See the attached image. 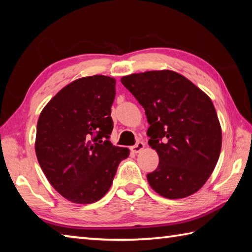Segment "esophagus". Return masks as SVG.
I'll return each mask as SVG.
<instances>
[{"label": "esophagus", "mask_w": 252, "mask_h": 252, "mask_svg": "<svg viewBox=\"0 0 252 252\" xmlns=\"http://www.w3.org/2000/svg\"><path fill=\"white\" fill-rule=\"evenodd\" d=\"M144 147H146V144H144L143 142H138L135 144V146L131 148V151L133 153H139V152H141L143 150Z\"/></svg>", "instance_id": "esophagus-1"}]
</instances>
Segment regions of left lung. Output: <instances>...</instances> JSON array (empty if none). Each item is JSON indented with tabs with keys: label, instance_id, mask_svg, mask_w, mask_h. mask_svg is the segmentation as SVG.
Segmentation results:
<instances>
[{
	"label": "left lung",
	"instance_id": "1",
	"mask_svg": "<svg viewBox=\"0 0 252 252\" xmlns=\"http://www.w3.org/2000/svg\"><path fill=\"white\" fill-rule=\"evenodd\" d=\"M146 110L149 146L159 165L147 174L150 187L167 199L197 192L216 168L222 133L212 101L186 76L171 70L121 78Z\"/></svg>",
	"mask_w": 252,
	"mask_h": 252
}]
</instances>
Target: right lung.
Masks as SVG:
<instances>
[{
	"instance_id": "1",
	"label": "right lung",
	"mask_w": 252,
	"mask_h": 252,
	"mask_svg": "<svg viewBox=\"0 0 252 252\" xmlns=\"http://www.w3.org/2000/svg\"><path fill=\"white\" fill-rule=\"evenodd\" d=\"M116 79L92 75L61 89L40 113L35 153L46 179L66 200L79 204L103 198L127 148L113 146L111 106Z\"/></svg>"
}]
</instances>
